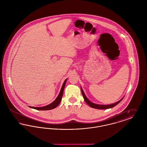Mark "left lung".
<instances>
[{"label":"left lung","instance_id":"1","mask_svg":"<svg viewBox=\"0 0 147 147\" xmlns=\"http://www.w3.org/2000/svg\"><path fill=\"white\" fill-rule=\"evenodd\" d=\"M81 91L82 92V95L83 96V98H84V100L85 101V102L89 105V106H90L92 108H94V109H110V108H112L114 106H115L116 105H117L118 104H119L121 100L123 99V98L122 99H121L119 101L115 102V103H113L112 104H110V105H98V104H94L93 102H91L89 100V99L88 98H86V95H85L84 94V91L83 90V89L81 87Z\"/></svg>","mask_w":147,"mask_h":147}]
</instances>
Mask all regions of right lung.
Segmentation results:
<instances>
[{
	"label": "right lung",
	"mask_w": 147,
	"mask_h": 147,
	"mask_svg": "<svg viewBox=\"0 0 147 147\" xmlns=\"http://www.w3.org/2000/svg\"><path fill=\"white\" fill-rule=\"evenodd\" d=\"M67 79H66L64 83H63V85L62 86L61 90L60 91V92L59 94V95H58L57 98H56V100L52 102L51 104H50L49 105H46L45 106H43V107H32V106H29L30 107L32 108V109H34L37 110H52L53 109L56 108V107L59 105L62 100V98L63 96V91H64V89L65 87V85L66 83Z\"/></svg>",
	"instance_id": "add662e5"
}]
</instances>
